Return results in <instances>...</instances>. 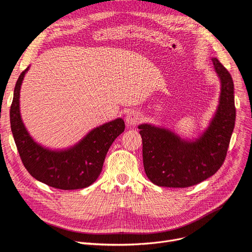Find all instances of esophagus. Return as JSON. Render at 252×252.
<instances>
[{
	"label": "esophagus",
	"instance_id": "1",
	"mask_svg": "<svg viewBox=\"0 0 252 252\" xmlns=\"http://www.w3.org/2000/svg\"><path fill=\"white\" fill-rule=\"evenodd\" d=\"M142 115L139 111L137 110H130L127 112L126 116V122L128 126H134L136 125H138L141 122Z\"/></svg>",
	"mask_w": 252,
	"mask_h": 252
}]
</instances>
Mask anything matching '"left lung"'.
<instances>
[{"mask_svg":"<svg viewBox=\"0 0 252 252\" xmlns=\"http://www.w3.org/2000/svg\"><path fill=\"white\" fill-rule=\"evenodd\" d=\"M220 81L217 112L204 133L187 141L173 131L140 125L143 142V163L148 179L157 186L186 188L214 176L222 165L235 126L234 84L230 72L213 58Z\"/></svg>","mask_w":252,"mask_h":252,"instance_id":"obj_1","label":"left lung"}]
</instances>
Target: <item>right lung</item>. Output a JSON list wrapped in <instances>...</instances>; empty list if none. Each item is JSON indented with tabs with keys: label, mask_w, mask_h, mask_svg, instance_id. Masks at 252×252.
Returning <instances> with one entry per match:
<instances>
[{
	"label": "right lung",
	"mask_w": 252,
	"mask_h": 252,
	"mask_svg": "<svg viewBox=\"0 0 252 252\" xmlns=\"http://www.w3.org/2000/svg\"><path fill=\"white\" fill-rule=\"evenodd\" d=\"M29 68L17 79L10 109L11 130L21 161L35 180L50 187L61 190L87 188L98 179L111 144L125 130L124 119L117 118L92 129L68 149L43 147L31 137L20 116V88Z\"/></svg>",
	"instance_id": "add662e5"
}]
</instances>
